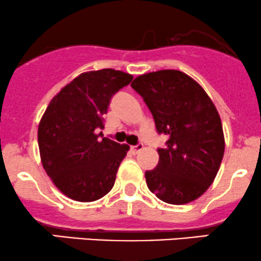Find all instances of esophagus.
Listing matches in <instances>:
<instances>
[{
	"instance_id": "1",
	"label": "esophagus",
	"mask_w": 261,
	"mask_h": 261,
	"mask_svg": "<svg viewBox=\"0 0 261 261\" xmlns=\"http://www.w3.org/2000/svg\"><path fill=\"white\" fill-rule=\"evenodd\" d=\"M142 149H144V145L142 144H138V145H134V146H131V151L133 152H139V151H141Z\"/></svg>"
}]
</instances>
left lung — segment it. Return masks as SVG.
I'll list each match as a JSON object with an SVG mask.
<instances>
[{"mask_svg": "<svg viewBox=\"0 0 261 261\" xmlns=\"http://www.w3.org/2000/svg\"><path fill=\"white\" fill-rule=\"evenodd\" d=\"M131 87L144 98L156 131L166 135L159 164L145 172L147 188L167 204L182 205L209 189L220 167L225 141L220 116L195 80L177 70L139 76Z\"/></svg>", "mask_w": 261, "mask_h": 261, "instance_id": "8db88e82", "label": "left lung"}]
</instances>
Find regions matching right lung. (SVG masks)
<instances>
[{
	"mask_svg": "<svg viewBox=\"0 0 261 261\" xmlns=\"http://www.w3.org/2000/svg\"><path fill=\"white\" fill-rule=\"evenodd\" d=\"M133 76L102 68L81 73L51 100L38 125L45 171L70 199L95 201L112 189L130 146L103 138L110 100Z\"/></svg>",
	"mask_w": 261,
	"mask_h": 261,
	"instance_id": "add662e5",
	"label": "right lung"
}]
</instances>
